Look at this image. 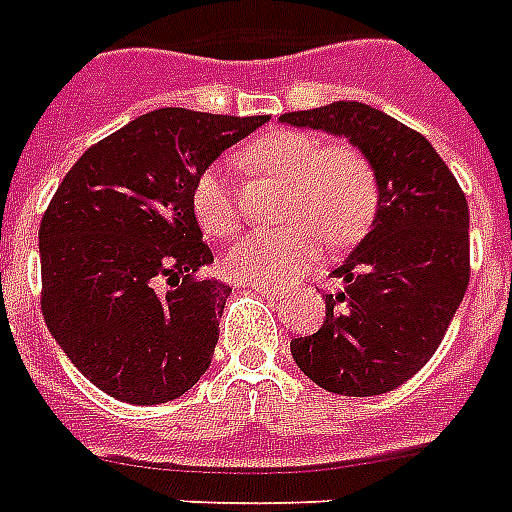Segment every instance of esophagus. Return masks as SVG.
Segmentation results:
<instances>
[{"label": "esophagus", "instance_id": "esophagus-1", "mask_svg": "<svg viewBox=\"0 0 512 512\" xmlns=\"http://www.w3.org/2000/svg\"><path fill=\"white\" fill-rule=\"evenodd\" d=\"M252 289H255L257 295H263V297H273V300H279L284 292H281L279 287H268V284H252Z\"/></svg>", "mask_w": 512, "mask_h": 512}]
</instances>
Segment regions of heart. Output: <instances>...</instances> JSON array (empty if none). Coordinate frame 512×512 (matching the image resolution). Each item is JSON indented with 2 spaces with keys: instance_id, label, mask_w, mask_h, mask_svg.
Returning a JSON list of instances; mask_svg holds the SVG:
<instances>
[{
  "instance_id": "b5f03b06",
  "label": "heart",
  "mask_w": 512,
  "mask_h": 512,
  "mask_svg": "<svg viewBox=\"0 0 512 512\" xmlns=\"http://www.w3.org/2000/svg\"><path fill=\"white\" fill-rule=\"evenodd\" d=\"M247 162L289 185V228L247 233L223 257L225 273L241 284L279 287L295 279L305 257L313 255L319 233L345 244L366 231L377 212V175L372 162L353 146H324L308 132H273L247 151ZM193 215L209 236H228L239 225L220 164L201 172L193 185Z\"/></svg>"
}]
</instances>
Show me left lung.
Listing matches in <instances>:
<instances>
[{
  "mask_svg": "<svg viewBox=\"0 0 512 512\" xmlns=\"http://www.w3.org/2000/svg\"><path fill=\"white\" fill-rule=\"evenodd\" d=\"M281 122L348 138L372 162L377 212L340 268L319 332L289 342L295 364L329 393L380 396L428 364L470 279V212L436 148L377 108L337 100Z\"/></svg>",
  "mask_w": 512,
  "mask_h": 512,
  "instance_id": "8db88e82",
  "label": "left lung"
}]
</instances>
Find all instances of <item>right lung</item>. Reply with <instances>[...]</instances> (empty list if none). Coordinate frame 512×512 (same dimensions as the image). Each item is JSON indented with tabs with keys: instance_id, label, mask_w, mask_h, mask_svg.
<instances>
[{
	"instance_id": "obj_1",
	"label": "right lung",
	"mask_w": 512,
	"mask_h": 512,
	"mask_svg": "<svg viewBox=\"0 0 512 512\" xmlns=\"http://www.w3.org/2000/svg\"><path fill=\"white\" fill-rule=\"evenodd\" d=\"M265 116L159 108L68 170L39 225L42 313L71 364L127 404H167L212 364L231 287L201 279L212 252L193 185Z\"/></svg>"
}]
</instances>
